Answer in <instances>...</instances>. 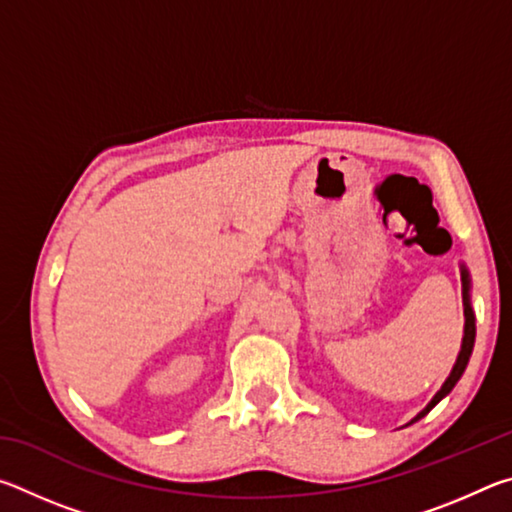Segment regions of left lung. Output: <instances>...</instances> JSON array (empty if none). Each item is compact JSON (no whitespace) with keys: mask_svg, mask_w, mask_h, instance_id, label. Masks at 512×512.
I'll use <instances>...</instances> for the list:
<instances>
[{"mask_svg":"<svg viewBox=\"0 0 512 512\" xmlns=\"http://www.w3.org/2000/svg\"><path fill=\"white\" fill-rule=\"evenodd\" d=\"M463 314H465V334H463V345H461V352H458V359H456V366H454V370H452V375L447 377L443 388H440V391L436 393V397H433V400L427 404V409L415 415V418H413L411 422L424 418V415H427V413L433 409V406H436L449 391H452V388L456 386V381L461 379V375L465 372L467 361H470V354H472V348H474L476 327H474V311H472V307H470V277H467L465 268H463ZM411 422H409V424H411Z\"/></svg>","mask_w":512,"mask_h":512,"instance_id":"obj_1","label":"left lung"}]
</instances>
